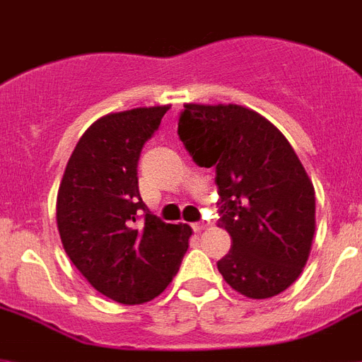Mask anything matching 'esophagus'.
Returning a JSON list of instances; mask_svg holds the SVG:
<instances>
[{
  "mask_svg": "<svg viewBox=\"0 0 362 362\" xmlns=\"http://www.w3.org/2000/svg\"><path fill=\"white\" fill-rule=\"evenodd\" d=\"M204 228H208V223L206 221H197L193 223V230L195 232H202Z\"/></svg>",
  "mask_w": 362,
  "mask_h": 362,
  "instance_id": "obj_1",
  "label": "esophagus"
}]
</instances>
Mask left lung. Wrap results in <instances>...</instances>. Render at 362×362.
I'll return each mask as SVG.
<instances>
[{"mask_svg":"<svg viewBox=\"0 0 362 362\" xmlns=\"http://www.w3.org/2000/svg\"><path fill=\"white\" fill-rule=\"evenodd\" d=\"M178 137L199 167L216 169L219 227L230 251L223 279L251 299L273 298L301 275L313 245L316 199L298 154L257 111L186 104Z\"/></svg>","mask_w":362,"mask_h":362,"instance_id":"obj_1","label":"left lung"}]
</instances>
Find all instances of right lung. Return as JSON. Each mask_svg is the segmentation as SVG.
I'll list each match as a JSON object with an SVG mask.
<instances>
[{
	"label": "right lung",
	"instance_id": "1",
	"mask_svg": "<svg viewBox=\"0 0 362 362\" xmlns=\"http://www.w3.org/2000/svg\"><path fill=\"white\" fill-rule=\"evenodd\" d=\"M169 105L110 113L87 128L57 193L63 247L90 286L122 305L160 296L187 251L189 225H171L141 199L137 163Z\"/></svg>",
	"mask_w": 362,
	"mask_h": 362
}]
</instances>
